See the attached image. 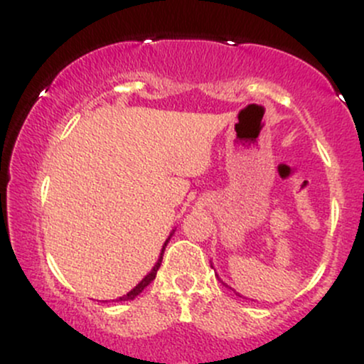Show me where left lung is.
Here are the masks:
<instances>
[{
    "label": "left lung",
    "mask_w": 364,
    "mask_h": 364,
    "mask_svg": "<svg viewBox=\"0 0 364 364\" xmlns=\"http://www.w3.org/2000/svg\"><path fill=\"white\" fill-rule=\"evenodd\" d=\"M212 267H213V265H212Z\"/></svg>",
    "instance_id": "8db88e82"
}]
</instances>
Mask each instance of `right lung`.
<instances>
[{
    "label": "right lung",
    "instance_id": "1",
    "mask_svg": "<svg viewBox=\"0 0 364 364\" xmlns=\"http://www.w3.org/2000/svg\"><path fill=\"white\" fill-rule=\"evenodd\" d=\"M166 243H168V240H166ZM166 243H165V246H166ZM165 246H163V250H161V255H159V259H158V262H156V265L154 267H152V271L149 272V274H147L146 277H144L142 281H140L139 284H136V287L134 288V290L132 291H128L127 295H123V296H119L118 300H134L136 295H139V293H142V290L144 288L147 287V284L151 283V281H154V277H156V272H158V269H159V265H161V260H163V253H165Z\"/></svg>",
    "mask_w": 364,
    "mask_h": 364
}]
</instances>
